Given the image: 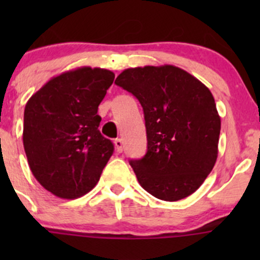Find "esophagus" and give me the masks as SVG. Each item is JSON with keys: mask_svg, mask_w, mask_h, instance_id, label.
Here are the masks:
<instances>
[{"mask_svg": "<svg viewBox=\"0 0 260 260\" xmlns=\"http://www.w3.org/2000/svg\"><path fill=\"white\" fill-rule=\"evenodd\" d=\"M114 146H115V149H117V152H122L123 151V141L120 140V138H117V140L114 141Z\"/></svg>", "mask_w": 260, "mask_h": 260, "instance_id": "obj_1", "label": "esophagus"}]
</instances>
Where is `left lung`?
Listing matches in <instances>:
<instances>
[{"instance_id": "left-lung-1", "label": "left lung", "mask_w": 260, "mask_h": 260, "mask_svg": "<svg viewBox=\"0 0 260 260\" xmlns=\"http://www.w3.org/2000/svg\"><path fill=\"white\" fill-rule=\"evenodd\" d=\"M115 84L143 108L147 152L129 164L154 198L179 201L195 192L217 158L219 113L208 86L174 65L129 68Z\"/></svg>"}]
</instances>
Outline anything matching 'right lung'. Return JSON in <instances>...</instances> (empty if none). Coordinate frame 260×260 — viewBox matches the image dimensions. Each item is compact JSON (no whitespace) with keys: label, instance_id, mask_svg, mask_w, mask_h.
<instances>
[{"label":"right lung","instance_id":"1","mask_svg":"<svg viewBox=\"0 0 260 260\" xmlns=\"http://www.w3.org/2000/svg\"><path fill=\"white\" fill-rule=\"evenodd\" d=\"M114 80L111 70L83 67L50 79L26 103L23 148L41 186L78 199L96 185L113 154L98 127V107Z\"/></svg>","mask_w":260,"mask_h":260}]
</instances>
